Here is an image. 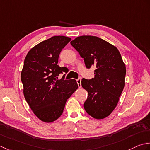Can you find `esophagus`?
I'll use <instances>...</instances> for the list:
<instances>
[{
    "label": "esophagus",
    "instance_id": "obj_1",
    "mask_svg": "<svg viewBox=\"0 0 150 150\" xmlns=\"http://www.w3.org/2000/svg\"><path fill=\"white\" fill-rule=\"evenodd\" d=\"M76 81H77V83H78V87H79V88L81 87V78H78V79H76Z\"/></svg>",
    "mask_w": 150,
    "mask_h": 150
}]
</instances>
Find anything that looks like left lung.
Instances as JSON below:
<instances>
[{
  "mask_svg": "<svg viewBox=\"0 0 150 150\" xmlns=\"http://www.w3.org/2000/svg\"><path fill=\"white\" fill-rule=\"evenodd\" d=\"M71 44L83 58L87 69L96 68L94 78L81 79L82 87L88 92L85 111L96 119L108 117L117 106L125 85L126 69L120 52L96 36H79Z\"/></svg>",
  "mask_w": 150,
  "mask_h": 150,
  "instance_id": "obj_1",
  "label": "left lung"
}]
</instances>
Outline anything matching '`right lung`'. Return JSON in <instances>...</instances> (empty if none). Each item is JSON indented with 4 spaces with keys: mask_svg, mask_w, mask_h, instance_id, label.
<instances>
[{
    "mask_svg": "<svg viewBox=\"0 0 150 150\" xmlns=\"http://www.w3.org/2000/svg\"><path fill=\"white\" fill-rule=\"evenodd\" d=\"M71 40L52 37L33 47L24 59L21 76L24 96L33 113L45 122H52L62 115L67 100L78 88L74 79H57L69 71L57 63L61 51Z\"/></svg>",
    "mask_w": 150,
    "mask_h": 150,
    "instance_id": "obj_1",
    "label": "right lung"
}]
</instances>
